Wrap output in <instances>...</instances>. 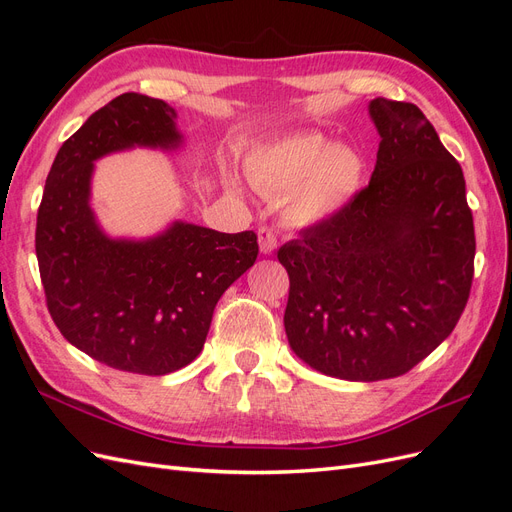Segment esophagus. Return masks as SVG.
<instances>
[{"label": "esophagus", "mask_w": 512, "mask_h": 512, "mask_svg": "<svg viewBox=\"0 0 512 512\" xmlns=\"http://www.w3.org/2000/svg\"><path fill=\"white\" fill-rule=\"evenodd\" d=\"M258 245H260V252L262 254H271L275 247H277L275 232L271 228H267V226L258 228Z\"/></svg>", "instance_id": "34e87169"}]
</instances>
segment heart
Returning a JSON list of instances; mask_svg holds the SVG:
<instances>
[{"label":"heart","instance_id":"b5f03b06","mask_svg":"<svg viewBox=\"0 0 512 512\" xmlns=\"http://www.w3.org/2000/svg\"><path fill=\"white\" fill-rule=\"evenodd\" d=\"M361 158L320 134H292L245 160V175L271 198L284 196L294 226L320 224L342 209L359 188Z\"/></svg>","mask_w":512,"mask_h":512}]
</instances>
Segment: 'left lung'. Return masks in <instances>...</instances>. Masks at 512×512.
I'll list each match as a JSON object with an SVG mask.
<instances>
[{
	"mask_svg": "<svg viewBox=\"0 0 512 512\" xmlns=\"http://www.w3.org/2000/svg\"><path fill=\"white\" fill-rule=\"evenodd\" d=\"M369 185L277 252L290 277L288 344L320 374H406L453 333L474 277V222L459 162L421 108L376 98Z\"/></svg>",
	"mask_w": 512,
	"mask_h": 512,
	"instance_id": "8db88e82",
	"label": "left lung"
}]
</instances>
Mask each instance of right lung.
<instances>
[{"label":"right lung","mask_w":512,"mask_h":512,"mask_svg":"<svg viewBox=\"0 0 512 512\" xmlns=\"http://www.w3.org/2000/svg\"><path fill=\"white\" fill-rule=\"evenodd\" d=\"M164 100L121 94L57 151L36 224L46 307L72 346L113 369L164 376L205 346L213 309L258 256L254 230L226 235L173 222L162 235L111 239L89 207L94 162L108 153L177 149Z\"/></svg>","instance_id":"right-lung-1"}]
</instances>
